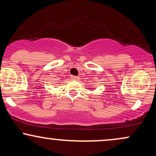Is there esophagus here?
Returning a JSON list of instances; mask_svg holds the SVG:
<instances>
[{
  "label": "esophagus",
  "mask_w": 156,
  "mask_h": 156,
  "mask_svg": "<svg viewBox=\"0 0 156 156\" xmlns=\"http://www.w3.org/2000/svg\"><path fill=\"white\" fill-rule=\"evenodd\" d=\"M71 78H72V80H78L80 79L79 77L75 76H71Z\"/></svg>",
  "instance_id": "obj_1"
}]
</instances>
